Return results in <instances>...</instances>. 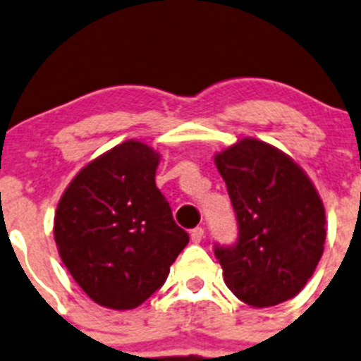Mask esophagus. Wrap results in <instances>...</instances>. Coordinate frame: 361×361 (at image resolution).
<instances>
[{"instance_id":"esophagus-1","label":"esophagus","mask_w":361,"mask_h":361,"mask_svg":"<svg viewBox=\"0 0 361 361\" xmlns=\"http://www.w3.org/2000/svg\"><path fill=\"white\" fill-rule=\"evenodd\" d=\"M204 234H206V232H204V228H202V227H195L194 231L190 232V239H192V243H201L202 239H204Z\"/></svg>"}]
</instances>
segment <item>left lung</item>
Here are the masks:
<instances>
[{
  "mask_svg": "<svg viewBox=\"0 0 361 361\" xmlns=\"http://www.w3.org/2000/svg\"><path fill=\"white\" fill-rule=\"evenodd\" d=\"M214 164L238 220V241L214 245L231 292L269 307L293 298L323 255L325 207L307 174L288 155L258 140H241Z\"/></svg>",
  "mask_w": 361,
  "mask_h": 361,
  "instance_id": "left-lung-1",
  "label": "left lung"
}]
</instances>
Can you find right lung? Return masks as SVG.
Segmentation results:
<instances>
[{
  "instance_id": "1",
  "label": "right lung",
  "mask_w": 361,
  "mask_h": 361,
  "mask_svg": "<svg viewBox=\"0 0 361 361\" xmlns=\"http://www.w3.org/2000/svg\"><path fill=\"white\" fill-rule=\"evenodd\" d=\"M157 166V152L126 141L87 164L57 206L54 238L61 260L103 307L143 304L188 245L155 185Z\"/></svg>"
}]
</instances>
